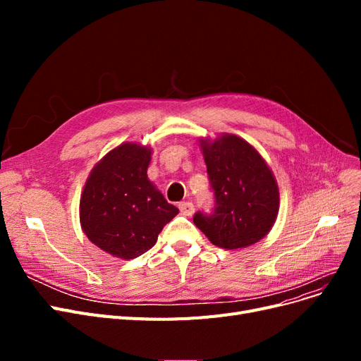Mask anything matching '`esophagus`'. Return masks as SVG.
Masks as SVG:
<instances>
[{"label": "esophagus", "mask_w": 361, "mask_h": 361, "mask_svg": "<svg viewBox=\"0 0 361 361\" xmlns=\"http://www.w3.org/2000/svg\"><path fill=\"white\" fill-rule=\"evenodd\" d=\"M179 209H180L182 215L190 216L194 214V204L191 202H182V203H179Z\"/></svg>", "instance_id": "obj_1"}]
</instances>
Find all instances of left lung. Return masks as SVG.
<instances>
[{"label": "left lung", "instance_id": "8db88e82", "mask_svg": "<svg viewBox=\"0 0 361 361\" xmlns=\"http://www.w3.org/2000/svg\"><path fill=\"white\" fill-rule=\"evenodd\" d=\"M200 147L215 207L211 215L195 214L194 224L216 247L236 250L256 244L277 220L280 195L274 173L238 135L200 138Z\"/></svg>", "mask_w": 361, "mask_h": 361}]
</instances>
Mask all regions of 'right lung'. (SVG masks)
I'll return each mask as SVG.
<instances>
[{
    "mask_svg": "<svg viewBox=\"0 0 361 361\" xmlns=\"http://www.w3.org/2000/svg\"><path fill=\"white\" fill-rule=\"evenodd\" d=\"M150 155L152 149L140 143L117 146L93 167L81 194L82 232L118 259L146 253L179 214L147 178Z\"/></svg>",
    "mask_w": 361,
    "mask_h": 361,
    "instance_id": "right-lung-1",
    "label": "right lung"
}]
</instances>
